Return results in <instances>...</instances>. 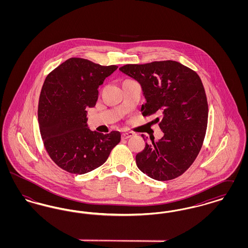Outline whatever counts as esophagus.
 Here are the masks:
<instances>
[{
    "mask_svg": "<svg viewBox=\"0 0 248 248\" xmlns=\"http://www.w3.org/2000/svg\"><path fill=\"white\" fill-rule=\"evenodd\" d=\"M133 136H134V133H133V132H124V133L122 134V139L127 140V139H129V138L133 137Z\"/></svg>",
    "mask_w": 248,
    "mask_h": 248,
    "instance_id": "34e87169",
    "label": "esophagus"
}]
</instances>
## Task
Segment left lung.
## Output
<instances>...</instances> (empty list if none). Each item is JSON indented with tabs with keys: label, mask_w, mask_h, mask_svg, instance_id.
Instances as JSON below:
<instances>
[{
	"label": "left lung",
	"mask_w": 248,
	"mask_h": 248,
	"mask_svg": "<svg viewBox=\"0 0 248 248\" xmlns=\"http://www.w3.org/2000/svg\"><path fill=\"white\" fill-rule=\"evenodd\" d=\"M119 70L141 85L146 98L142 114H160L154 121L164 133L157 142L151 138L136 155L139 169L159 181L181 176L199 154L207 127L208 105L199 75L173 60L128 64Z\"/></svg>",
	"instance_id": "8db88e82"
}]
</instances>
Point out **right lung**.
Wrapping results in <instances>:
<instances>
[{
	"label": "right lung",
	"instance_id": "1",
	"mask_svg": "<svg viewBox=\"0 0 248 248\" xmlns=\"http://www.w3.org/2000/svg\"><path fill=\"white\" fill-rule=\"evenodd\" d=\"M117 69L71 58L46 78L38 107L40 132L50 158L69 173L83 175L99 167L121 141L118 131H91L86 117L99 85Z\"/></svg>",
	"mask_w": 248,
	"mask_h": 248
}]
</instances>
